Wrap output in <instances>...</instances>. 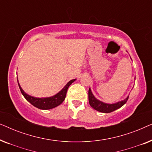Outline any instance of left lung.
I'll return each instance as SVG.
<instances>
[{
  "instance_id": "1",
  "label": "left lung",
  "mask_w": 152,
  "mask_h": 152,
  "mask_svg": "<svg viewBox=\"0 0 152 152\" xmlns=\"http://www.w3.org/2000/svg\"><path fill=\"white\" fill-rule=\"evenodd\" d=\"M129 96L124 100L118 102L116 103L107 104L95 98L91 88H89L88 90V100L91 107H93L96 111L102 112V113H111L112 111H114L115 110L122 107L127 102Z\"/></svg>"
}]
</instances>
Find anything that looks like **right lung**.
I'll list each match as a JSON object with an SVG mask.
<instances>
[{
	"label": "right lung",
	"instance_id": "1",
	"mask_svg": "<svg viewBox=\"0 0 152 152\" xmlns=\"http://www.w3.org/2000/svg\"><path fill=\"white\" fill-rule=\"evenodd\" d=\"M76 80H72L68 82L65 86L59 91V93L57 94L53 95L52 97H41V98H39V97H34L32 96H30L28 94H27L24 92V91L23 90L21 87H20L19 83H18V84L19 86V88L21 92L22 95H23L25 98L26 99V100H28L31 104H32L34 107L38 108L39 109L42 110H48V109H51L53 108L57 107V106L61 104L63 102L64 99L66 98V93H67L68 88L70 84L72 82H74Z\"/></svg>",
	"mask_w": 152,
	"mask_h": 152
}]
</instances>
